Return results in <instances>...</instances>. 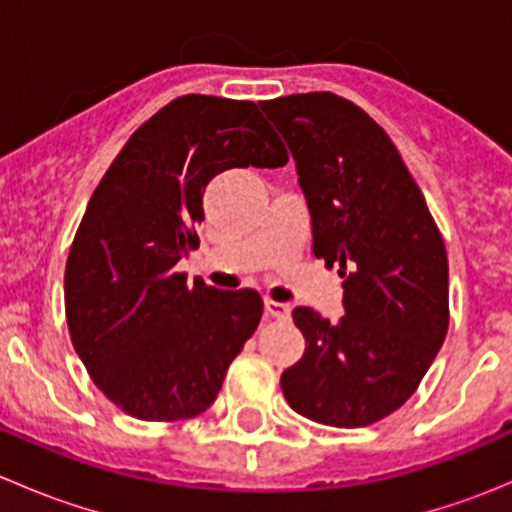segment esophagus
<instances>
[{
  "instance_id": "obj_1",
  "label": "esophagus",
  "mask_w": 512,
  "mask_h": 512,
  "mask_svg": "<svg viewBox=\"0 0 512 512\" xmlns=\"http://www.w3.org/2000/svg\"><path fill=\"white\" fill-rule=\"evenodd\" d=\"M265 312L270 314L272 319H287L289 317V304L275 302V299H265Z\"/></svg>"
}]
</instances>
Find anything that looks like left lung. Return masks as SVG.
I'll list each match as a JSON object with an SVG mask.
<instances>
[{
    "label": "left lung",
    "instance_id": "left-lung-1",
    "mask_svg": "<svg viewBox=\"0 0 512 512\" xmlns=\"http://www.w3.org/2000/svg\"><path fill=\"white\" fill-rule=\"evenodd\" d=\"M297 160L314 257L344 277L337 324L294 307L304 356L282 374L297 414L361 428L414 396L448 332V255L426 198L384 128L347 98L260 101Z\"/></svg>",
    "mask_w": 512,
    "mask_h": 512
}]
</instances>
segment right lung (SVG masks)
<instances>
[{
	"label": "right lung",
	"mask_w": 512,
	"mask_h": 512,
	"mask_svg": "<svg viewBox=\"0 0 512 512\" xmlns=\"http://www.w3.org/2000/svg\"><path fill=\"white\" fill-rule=\"evenodd\" d=\"M285 143L252 101L188 94L133 131L96 185L64 272L66 324L94 384L123 414H203L262 319L255 289L188 282L203 193L227 168H280Z\"/></svg>",
	"instance_id": "right-lung-1"
}]
</instances>
